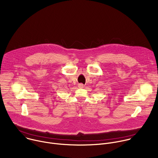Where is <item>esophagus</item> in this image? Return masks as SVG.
I'll list each match as a JSON object with an SVG mask.
<instances>
[{"label": "esophagus", "instance_id": "34e87169", "mask_svg": "<svg viewBox=\"0 0 158 158\" xmlns=\"http://www.w3.org/2000/svg\"><path fill=\"white\" fill-rule=\"evenodd\" d=\"M79 87H81V88H82V87H84V85H83L82 84H79Z\"/></svg>", "mask_w": 158, "mask_h": 158}]
</instances>
